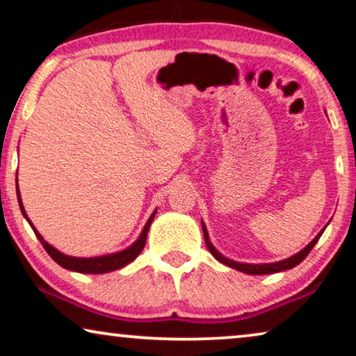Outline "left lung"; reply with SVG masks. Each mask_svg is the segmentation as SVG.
<instances>
[{
    "mask_svg": "<svg viewBox=\"0 0 356 356\" xmlns=\"http://www.w3.org/2000/svg\"><path fill=\"white\" fill-rule=\"evenodd\" d=\"M325 230V227L321 230L318 235H316V238L313 241L309 243L308 246L303 248L300 252H296L295 256L289 257V259H284V261H279V262H270V264H245V262H235L232 259H227L225 256H222L220 252H218L216 248H213V245L211 243V240H209V233H207V228L204 227L202 223V232H204V240H206V245H207V250L211 251V254L216 257L217 261H220L222 264H225L228 267H232V269H236L240 272H245V274H250V275H264V274H275V272H282V270H286V269H291V267L298 266L301 261L305 259L306 256L309 254V251L313 250L316 243H318V240L321 238V235H323V232Z\"/></svg>",
    "mask_w": 356,
    "mask_h": 356,
    "instance_id": "obj_1",
    "label": "left lung"
}]
</instances>
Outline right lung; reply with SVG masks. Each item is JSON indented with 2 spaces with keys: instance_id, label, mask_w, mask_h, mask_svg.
I'll return each instance as SVG.
<instances>
[{
  "instance_id": "obj_1",
  "label": "right lung",
  "mask_w": 356,
  "mask_h": 356,
  "mask_svg": "<svg viewBox=\"0 0 356 356\" xmlns=\"http://www.w3.org/2000/svg\"><path fill=\"white\" fill-rule=\"evenodd\" d=\"M16 191H17L19 207H21L22 216L27 218V213H26V211H24V206H22L21 193H19V186H17ZM154 216H155V212L152 213V216H150L147 223H145L143 233H140V236L138 238V241H136L134 245H131L129 248H126V250L120 251V252H115V254L99 256V257H72V256L63 254V252L55 250V248H53L51 245H48V243L43 240L40 233L35 230V227L32 225V222L29 220V218H27V222L31 223V227L33 228V232H35L37 238L40 240L43 248H45V251L51 256V259L55 261L56 264L65 267V269L81 272V274H106V272L121 269V267L129 264L131 261H134L136 257L139 256V252L143 251L144 246H145V240H147V232H149L150 223H152V220H154Z\"/></svg>"
}]
</instances>
